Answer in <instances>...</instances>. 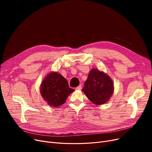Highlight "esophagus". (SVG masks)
<instances>
[{
    "mask_svg": "<svg viewBox=\"0 0 152 152\" xmlns=\"http://www.w3.org/2000/svg\"><path fill=\"white\" fill-rule=\"evenodd\" d=\"M81 89H82L81 85H79V86H77V87H76V90H81Z\"/></svg>",
    "mask_w": 152,
    "mask_h": 152,
    "instance_id": "esophagus-1",
    "label": "esophagus"
}]
</instances>
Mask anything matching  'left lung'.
<instances>
[{
  "mask_svg": "<svg viewBox=\"0 0 152 152\" xmlns=\"http://www.w3.org/2000/svg\"><path fill=\"white\" fill-rule=\"evenodd\" d=\"M82 91L94 104L103 105L112 96L114 92L113 82L107 73L98 69L92 68Z\"/></svg>",
  "mask_w": 152,
  "mask_h": 152,
  "instance_id": "left-lung-1",
  "label": "left lung"
}]
</instances>
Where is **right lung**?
<instances>
[{"instance_id": "obj_1", "label": "right lung", "mask_w": 152, "mask_h": 152, "mask_svg": "<svg viewBox=\"0 0 152 152\" xmlns=\"http://www.w3.org/2000/svg\"><path fill=\"white\" fill-rule=\"evenodd\" d=\"M75 90L69 87L66 79L57 71H52L42 80L40 93L44 100L53 107L65 103L67 97Z\"/></svg>"}]
</instances>
